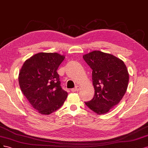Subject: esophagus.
I'll return each mask as SVG.
<instances>
[{
    "mask_svg": "<svg viewBox=\"0 0 148 148\" xmlns=\"http://www.w3.org/2000/svg\"><path fill=\"white\" fill-rule=\"evenodd\" d=\"M79 89H80V87L78 86V85H77V86H75V88L71 89V91H72V92H77V91H78V90H79Z\"/></svg>",
    "mask_w": 148,
    "mask_h": 148,
    "instance_id": "34e87169",
    "label": "esophagus"
}]
</instances>
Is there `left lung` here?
Instances as JSON below:
<instances>
[{
  "label": "left lung",
  "instance_id": "8db88e82",
  "mask_svg": "<svg viewBox=\"0 0 148 148\" xmlns=\"http://www.w3.org/2000/svg\"><path fill=\"white\" fill-rule=\"evenodd\" d=\"M83 58L92 69L95 95L85 104L98 114L108 112L121 101L128 87L129 74L123 61L111 54L93 51Z\"/></svg>",
  "mask_w": 148,
  "mask_h": 148
}]
</instances>
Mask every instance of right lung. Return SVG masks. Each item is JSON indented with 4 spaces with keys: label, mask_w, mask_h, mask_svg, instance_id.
<instances>
[{
    "label": "right lung",
    "mask_w": 148,
    "mask_h": 148,
    "mask_svg": "<svg viewBox=\"0 0 148 148\" xmlns=\"http://www.w3.org/2000/svg\"><path fill=\"white\" fill-rule=\"evenodd\" d=\"M64 58L57 53H38L25 61L19 73L21 92L41 114L58 110L68 97L56 72Z\"/></svg>",
    "instance_id": "right-lung-1"
}]
</instances>
